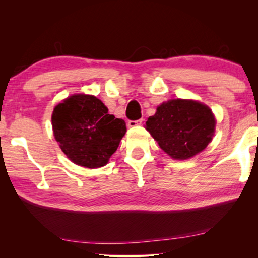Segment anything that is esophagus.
<instances>
[{"label":"esophagus","instance_id":"34e87169","mask_svg":"<svg viewBox=\"0 0 258 258\" xmlns=\"http://www.w3.org/2000/svg\"><path fill=\"white\" fill-rule=\"evenodd\" d=\"M142 121H143V119H139V120H128L127 125H128V127H135V126L141 125Z\"/></svg>","mask_w":258,"mask_h":258}]
</instances>
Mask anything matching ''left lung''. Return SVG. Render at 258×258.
Segmentation results:
<instances>
[{
    "label": "left lung",
    "mask_w": 258,
    "mask_h": 258,
    "mask_svg": "<svg viewBox=\"0 0 258 258\" xmlns=\"http://www.w3.org/2000/svg\"><path fill=\"white\" fill-rule=\"evenodd\" d=\"M215 117L206 104L174 99L163 102L146 123L159 147L174 159H189L212 141Z\"/></svg>",
    "instance_id": "left-lung-1"
}]
</instances>
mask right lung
Returning a JSON list of instances; mask_svg holds the SVG:
<instances>
[{"mask_svg":"<svg viewBox=\"0 0 258 258\" xmlns=\"http://www.w3.org/2000/svg\"><path fill=\"white\" fill-rule=\"evenodd\" d=\"M52 127L63 154L87 168L104 166L126 132L123 119L108 113L94 95L74 94L55 106Z\"/></svg>","mask_w":258,"mask_h":258,"instance_id":"right-lung-1","label":"right lung"}]
</instances>
